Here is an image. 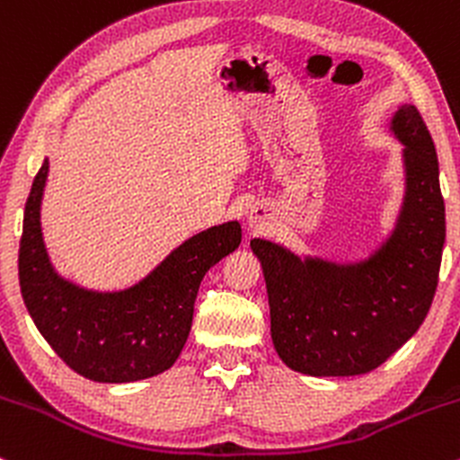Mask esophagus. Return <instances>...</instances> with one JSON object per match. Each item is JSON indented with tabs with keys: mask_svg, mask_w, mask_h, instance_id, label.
I'll return each instance as SVG.
<instances>
[{
	"mask_svg": "<svg viewBox=\"0 0 460 460\" xmlns=\"http://www.w3.org/2000/svg\"><path fill=\"white\" fill-rule=\"evenodd\" d=\"M260 223H261L260 214H248V225H251V226H257Z\"/></svg>",
	"mask_w": 460,
	"mask_h": 460,
	"instance_id": "esophagus-1",
	"label": "esophagus"
}]
</instances>
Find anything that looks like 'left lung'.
<instances>
[{
	"label": "left lung",
	"instance_id": "obj_1",
	"mask_svg": "<svg viewBox=\"0 0 460 460\" xmlns=\"http://www.w3.org/2000/svg\"><path fill=\"white\" fill-rule=\"evenodd\" d=\"M392 131L404 145V200L392 235L369 260H300L270 240H251L266 279L272 344L294 372H372L415 335L435 298L446 242L435 142L409 103L394 114Z\"/></svg>",
	"mask_w": 460,
	"mask_h": 460
}]
</instances>
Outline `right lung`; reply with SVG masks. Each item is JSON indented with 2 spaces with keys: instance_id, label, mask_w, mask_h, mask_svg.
<instances>
[{
  "instance_id": "add662e5",
  "label": "right lung",
  "mask_w": 460,
  "mask_h": 460,
  "mask_svg": "<svg viewBox=\"0 0 460 460\" xmlns=\"http://www.w3.org/2000/svg\"><path fill=\"white\" fill-rule=\"evenodd\" d=\"M47 172L49 160L31 183L19 246L21 294L36 329L91 381L131 383L162 374L181 355L205 272L240 246V223L192 235L128 289L93 292L62 279L47 255L40 229Z\"/></svg>"
}]
</instances>
